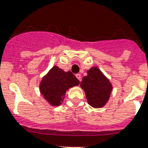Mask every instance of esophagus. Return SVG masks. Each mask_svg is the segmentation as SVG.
<instances>
[{"label": "esophagus", "mask_w": 148, "mask_h": 148, "mask_svg": "<svg viewBox=\"0 0 148 148\" xmlns=\"http://www.w3.org/2000/svg\"><path fill=\"white\" fill-rule=\"evenodd\" d=\"M76 77H77V78L79 79V81H81V75H80V74H76Z\"/></svg>", "instance_id": "34e87169"}]
</instances>
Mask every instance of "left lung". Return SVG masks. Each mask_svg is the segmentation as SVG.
I'll return each instance as SVG.
<instances>
[{
	"mask_svg": "<svg viewBox=\"0 0 148 148\" xmlns=\"http://www.w3.org/2000/svg\"><path fill=\"white\" fill-rule=\"evenodd\" d=\"M80 86L85 91L88 104L95 108L104 106L110 98L112 85L97 68L94 67L87 71Z\"/></svg>",
	"mask_w": 148,
	"mask_h": 148,
	"instance_id": "1",
	"label": "left lung"
}]
</instances>
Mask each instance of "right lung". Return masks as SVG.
Wrapping results in <instances>:
<instances>
[{
	"label": "right lung",
	"mask_w": 148,
	"mask_h": 148,
	"mask_svg": "<svg viewBox=\"0 0 148 148\" xmlns=\"http://www.w3.org/2000/svg\"><path fill=\"white\" fill-rule=\"evenodd\" d=\"M79 84V79L70 71L65 72L54 66L42 79L40 92L52 106H59L63 101L67 90Z\"/></svg>",
	"instance_id": "add662e5"
}]
</instances>
